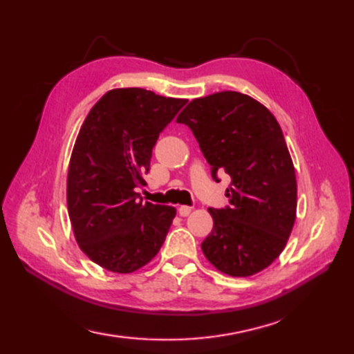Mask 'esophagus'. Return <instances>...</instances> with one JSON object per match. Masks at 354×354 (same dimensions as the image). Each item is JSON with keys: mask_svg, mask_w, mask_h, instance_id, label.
I'll return each instance as SVG.
<instances>
[{"mask_svg": "<svg viewBox=\"0 0 354 354\" xmlns=\"http://www.w3.org/2000/svg\"><path fill=\"white\" fill-rule=\"evenodd\" d=\"M191 212H192V209L189 205H180L178 207V214H180V216H187V214L191 213Z\"/></svg>", "mask_w": 354, "mask_h": 354, "instance_id": "esophagus-1", "label": "esophagus"}]
</instances>
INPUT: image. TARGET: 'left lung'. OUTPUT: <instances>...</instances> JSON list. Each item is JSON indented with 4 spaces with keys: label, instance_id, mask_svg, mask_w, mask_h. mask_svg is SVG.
<instances>
[{
    "label": "left lung",
    "instance_id": "1",
    "mask_svg": "<svg viewBox=\"0 0 354 354\" xmlns=\"http://www.w3.org/2000/svg\"><path fill=\"white\" fill-rule=\"evenodd\" d=\"M213 178L227 172L230 205L209 209L213 230L201 249L230 277H251L283 251L296 221L295 165L272 112L248 94L219 91L194 99L180 112Z\"/></svg>",
    "mask_w": 354,
    "mask_h": 354
}]
</instances>
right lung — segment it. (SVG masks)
I'll return each mask as SVG.
<instances>
[{
    "label": "right lung",
    "mask_w": 354,
    "mask_h": 354,
    "mask_svg": "<svg viewBox=\"0 0 354 354\" xmlns=\"http://www.w3.org/2000/svg\"><path fill=\"white\" fill-rule=\"evenodd\" d=\"M144 88L103 94L80 129L68 162L67 210L81 251L114 273L150 263L176 216L169 205L142 203L151 150L186 105Z\"/></svg>",
    "instance_id": "1"
}]
</instances>
